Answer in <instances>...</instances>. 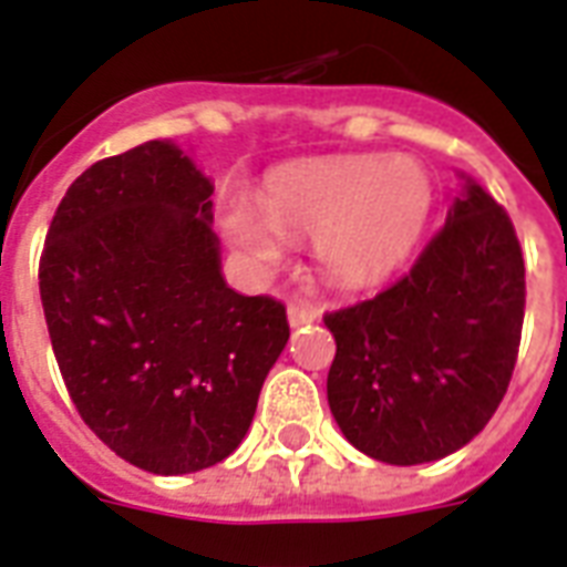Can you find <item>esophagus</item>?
Masks as SVG:
<instances>
[{"instance_id":"34e87169","label":"esophagus","mask_w":567,"mask_h":567,"mask_svg":"<svg viewBox=\"0 0 567 567\" xmlns=\"http://www.w3.org/2000/svg\"><path fill=\"white\" fill-rule=\"evenodd\" d=\"M320 318L318 306H311L309 300H293L288 306V320H291V327H302V323H311V320Z\"/></svg>"}]
</instances>
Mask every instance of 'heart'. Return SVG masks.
<instances>
[{
    "label": "heart",
    "instance_id": "heart-1",
    "mask_svg": "<svg viewBox=\"0 0 567 567\" xmlns=\"http://www.w3.org/2000/svg\"><path fill=\"white\" fill-rule=\"evenodd\" d=\"M430 173L409 158L350 155L276 171L257 205L223 196L226 238L256 267H274L285 238L315 240L320 267L347 288L382 282L421 244L430 226Z\"/></svg>",
    "mask_w": 567,
    "mask_h": 567
}]
</instances>
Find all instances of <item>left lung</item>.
Returning a JSON list of instances; mask_svg holds the SVG:
<instances>
[{
    "label": "left lung",
    "instance_id": "1",
    "mask_svg": "<svg viewBox=\"0 0 567 567\" xmlns=\"http://www.w3.org/2000/svg\"><path fill=\"white\" fill-rule=\"evenodd\" d=\"M527 306L509 214L467 182L447 223L391 288L327 311V396L347 441L388 465L465 447L497 412Z\"/></svg>",
    "mask_w": 567,
    "mask_h": 567
}]
</instances>
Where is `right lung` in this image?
<instances>
[{
	"label": "right lung",
	"instance_id": "1",
	"mask_svg": "<svg viewBox=\"0 0 567 567\" xmlns=\"http://www.w3.org/2000/svg\"><path fill=\"white\" fill-rule=\"evenodd\" d=\"M212 182L167 141L91 164L40 252L58 371L82 421L150 474L212 467L247 435L288 344L285 306L220 276Z\"/></svg>",
	"mask_w": 567,
	"mask_h": 567
}]
</instances>
